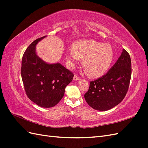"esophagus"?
<instances>
[{
  "mask_svg": "<svg viewBox=\"0 0 148 148\" xmlns=\"http://www.w3.org/2000/svg\"><path fill=\"white\" fill-rule=\"evenodd\" d=\"M79 79V78L78 77H77V75H75L74 77H73V80L74 81H77V80Z\"/></svg>",
  "mask_w": 148,
  "mask_h": 148,
  "instance_id": "1",
  "label": "esophagus"
}]
</instances>
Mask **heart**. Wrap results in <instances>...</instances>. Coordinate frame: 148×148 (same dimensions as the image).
I'll return each mask as SVG.
<instances>
[{"instance_id":"1","label":"heart","mask_w":148,"mask_h":148,"mask_svg":"<svg viewBox=\"0 0 148 148\" xmlns=\"http://www.w3.org/2000/svg\"><path fill=\"white\" fill-rule=\"evenodd\" d=\"M66 59L71 64L83 60V67L89 77L97 78L109 70L114 59V52L109 44L94 40H81L73 44L66 53Z\"/></svg>"}]
</instances>
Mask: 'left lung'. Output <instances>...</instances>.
Returning a JSON list of instances; mask_svg holds the SVG:
<instances>
[{"instance_id": "1", "label": "left lung", "mask_w": 148, "mask_h": 148, "mask_svg": "<svg viewBox=\"0 0 148 148\" xmlns=\"http://www.w3.org/2000/svg\"><path fill=\"white\" fill-rule=\"evenodd\" d=\"M132 75L130 56L125 49L117 61L102 77L90 82L84 94L88 104L95 110H108L123 101L127 95Z\"/></svg>"}]
</instances>
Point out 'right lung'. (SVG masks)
<instances>
[{"instance_id":"1","label":"right lung","mask_w":148,"mask_h":148,"mask_svg":"<svg viewBox=\"0 0 148 148\" xmlns=\"http://www.w3.org/2000/svg\"><path fill=\"white\" fill-rule=\"evenodd\" d=\"M46 36L36 39L26 49L21 60V75L29 99L40 107L49 108L62 99L74 75L60 64L46 63L37 56L36 45Z\"/></svg>"}]
</instances>
